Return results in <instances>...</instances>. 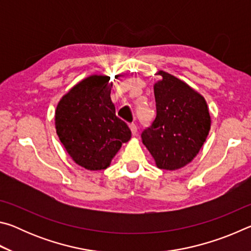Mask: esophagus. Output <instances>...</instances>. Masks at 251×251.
<instances>
[{
  "mask_svg": "<svg viewBox=\"0 0 251 251\" xmlns=\"http://www.w3.org/2000/svg\"><path fill=\"white\" fill-rule=\"evenodd\" d=\"M129 128H130V130H131V134L136 135V133H137V126H136V125L134 124V123H133V124L129 125Z\"/></svg>",
  "mask_w": 251,
  "mask_h": 251,
  "instance_id": "esophagus-1",
  "label": "esophagus"
}]
</instances>
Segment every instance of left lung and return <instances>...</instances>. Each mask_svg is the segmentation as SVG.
<instances>
[{"label": "left lung", "mask_w": 251, "mask_h": 251, "mask_svg": "<svg viewBox=\"0 0 251 251\" xmlns=\"http://www.w3.org/2000/svg\"><path fill=\"white\" fill-rule=\"evenodd\" d=\"M154 85L156 118L142 133L143 144L156 166L176 171L189 164L210 130L209 109L203 96L172 74L158 71Z\"/></svg>", "instance_id": "obj_1"}]
</instances>
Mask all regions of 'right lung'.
<instances>
[{
	"label": "right lung",
	"instance_id": "obj_1",
	"mask_svg": "<svg viewBox=\"0 0 251 251\" xmlns=\"http://www.w3.org/2000/svg\"><path fill=\"white\" fill-rule=\"evenodd\" d=\"M106 75H91L59 100L55 128L59 141L76 164L88 171L106 169L131 137L110 100L113 83Z\"/></svg>",
	"mask_w": 251,
	"mask_h": 251
}]
</instances>
